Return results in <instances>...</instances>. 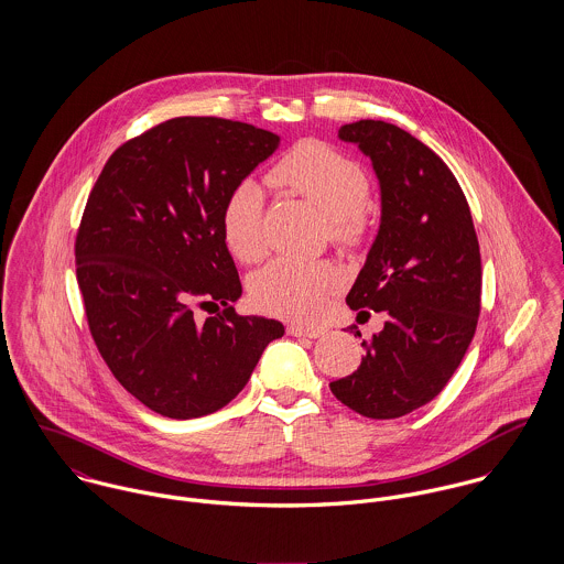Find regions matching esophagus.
Segmentation results:
<instances>
[{
    "instance_id": "34e87169",
    "label": "esophagus",
    "mask_w": 564,
    "mask_h": 564,
    "mask_svg": "<svg viewBox=\"0 0 564 564\" xmlns=\"http://www.w3.org/2000/svg\"><path fill=\"white\" fill-rule=\"evenodd\" d=\"M286 332H289V336H308V338H317V336H322L323 327H317V325H295V323H291L289 327H286Z\"/></svg>"
}]
</instances>
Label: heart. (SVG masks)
Wrapping results in <instances>:
<instances>
[{
  "label": "heart",
  "mask_w": 564,
  "mask_h": 564,
  "mask_svg": "<svg viewBox=\"0 0 564 564\" xmlns=\"http://www.w3.org/2000/svg\"><path fill=\"white\" fill-rule=\"evenodd\" d=\"M264 184L313 202L327 219L329 237L338 245H356L367 230L369 180L362 166L345 152L306 139L293 145L264 173ZM264 195L258 184L239 182L221 208V235L230 253L245 264L267 253ZM338 286V271L327 260L280 258L251 280L253 302L275 315L313 322L322 315Z\"/></svg>",
  "instance_id": "1"
}]
</instances>
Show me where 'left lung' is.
Masks as SVG:
<instances>
[{"instance_id": "1", "label": "left lung", "mask_w": 564, "mask_h": 564, "mask_svg": "<svg viewBox=\"0 0 564 564\" xmlns=\"http://www.w3.org/2000/svg\"><path fill=\"white\" fill-rule=\"evenodd\" d=\"M338 137L371 159L382 191L380 232L347 304L365 317L387 313V323L362 340L360 367L329 389L362 416L398 419L445 389L476 334L480 242L456 175L419 139L373 119Z\"/></svg>"}]
</instances>
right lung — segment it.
<instances>
[{"instance_id": "right-lung-1", "label": "right lung", "mask_w": 564, "mask_h": 564, "mask_svg": "<svg viewBox=\"0 0 564 564\" xmlns=\"http://www.w3.org/2000/svg\"><path fill=\"white\" fill-rule=\"evenodd\" d=\"M280 137L221 117H175L104 164L82 213L76 275L90 336L117 382L169 419L210 414L247 384L284 325L241 317L221 235L230 191ZM216 308L202 323L194 308Z\"/></svg>"}]
</instances>
